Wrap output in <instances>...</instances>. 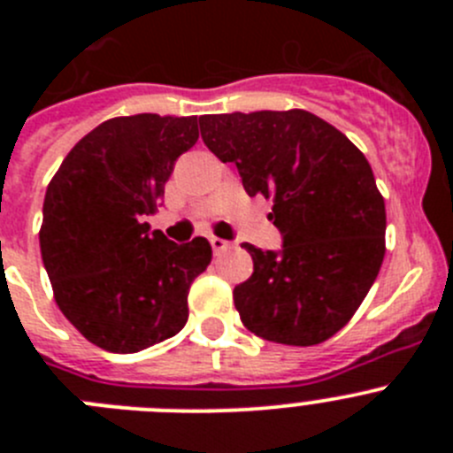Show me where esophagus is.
Wrapping results in <instances>:
<instances>
[{
    "mask_svg": "<svg viewBox=\"0 0 453 453\" xmlns=\"http://www.w3.org/2000/svg\"><path fill=\"white\" fill-rule=\"evenodd\" d=\"M211 247H213V251L215 254H224V251L226 250H231V242H226V240L224 238H211Z\"/></svg>",
    "mask_w": 453,
    "mask_h": 453,
    "instance_id": "esophagus-1",
    "label": "esophagus"
}]
</instances>
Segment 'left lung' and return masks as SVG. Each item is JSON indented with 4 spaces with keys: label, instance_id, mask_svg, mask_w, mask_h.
Listing matches in <instances>:
<instances>
[{
    "label": "left lung",
    "instance_id": "obj_1",
    "mask_svg": "<svg viewBox=\"0 0 453 453\" xmlns=\"http://www.w3.org/2000/svg\"><path fill=\"white\" fill-rule=\"evenodd\" d=\"M206 147L234 163L247 195L272 199L281 251L245 242L254 274L234 302L251 334L292 347L338 334L386 256V202L363 151L318 115L290 111L202 115Z\"/></svg>",
    "mask_w": 453,
    "mask_h": 453
}]
</instances>
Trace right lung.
<instances>
[{
    "instance_id": "add662e5",
    "label": "right lung",
    "mask_w": 453,
    "mask_h": 453,
    "mask_svg": "<svg viewBox=\"0 0 453 453\" xmlns=\"http://www.w3.org/2000/svg\"><path fill=\"white\" fill-rule=\"evenodd\" d=\"M197 138L195 115L106 119L47 186L40 254L61 313L92 345L135 354L186 326L188 290L213 250L206 238L177 245L145 219Z\"/></svg>"
}]
</instances>
